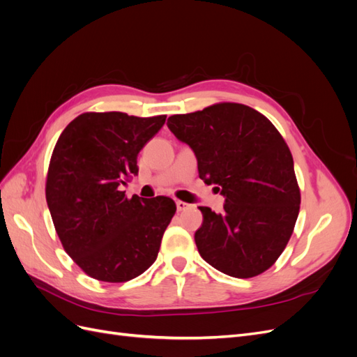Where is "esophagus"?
<instances>
[{"label": "esophagus", "mask_w": 357, "mask_h": 357, "mask_svg": "<svg viewBox=\"0 0 357 357\" xmlns=\"http://www.w3.org/2000/svg\"><path fill=\"white\" fill-rule=\"evenodd\" d=\"M176 205H177V210H178V211H185V210L190 208V204H188V202H185V201H177Z\"/></svg>", "instance_id": "34e87169"}]
</instances>
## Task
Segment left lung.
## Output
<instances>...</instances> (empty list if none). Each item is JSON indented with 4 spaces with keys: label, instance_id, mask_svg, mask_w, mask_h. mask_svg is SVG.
<instances>
[{
    "label": "left lung",
    "instance_id": "1",
    "mask_svg": "<svg viewBox=\"0 0 357 357\" xmlns=\"http://www.w3.org/2000/svg\"><path fill=\"white\" fill-rule=\"evenodd\" d=\"M167 125L195 152L199 178L226 198L219 214L199 207L201 257L236 278L265 273L286 248L301 204L284 138L262 113L238 102L174 114Z\"/></svg>",
    "mask_w": 357,
    "mask_h": 357
}]
</instances>
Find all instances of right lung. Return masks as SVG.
<instances>
[{
  "instance_id": "1",
  "label": "right lung",
  "mask_w": 357,
  "mask_h": 357,
  "mask_svg": "<svg viewBox=\"0 0 357 357\" xmlns=\"http://www.w3.org/2000/svg\"><path fill=\"white\" fill-rule=\"evenodd\" d=\"M165 114L88 112L71 121L53 149L46 201L63 250L84 274L125 283L156 261L177 207L168 197L128 198L121 185L138 174L137 156Z\"/></svg>"
}]
</instances>
